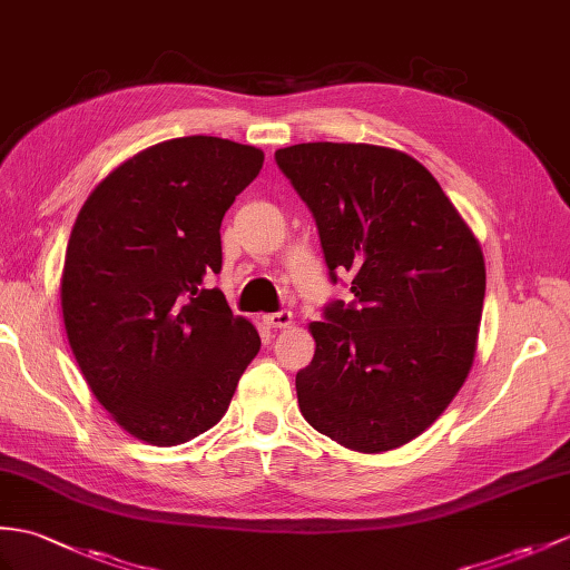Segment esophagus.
I'll return each mask as SVG.
<instances>
[{
	"label": "esophagus",
	"instance_id": "obj_1",
	"mask_svg": "<svg viewBox=\"0 0 570 570\" xmlns=\"http://www.w3.org/2000/svg\"><path fill=\"white\" fill-rule=\"evenodd\" d=\"M262 321H264V325H267V327L284 330V327H291V325H294V313H291V311L269 313V315H264Z\"/></svg>",
	"mask_w": 570,
	"mask_h": 570
}]
</instances>
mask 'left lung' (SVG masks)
Masks as SVG:
<instances>
[{
    "mask_svg": "<svg viewBox=\"0 0 570 570\" xmlns=\"http://www.w3.org/2000/svg\"><path fill=\"white\" fill-rule=\"evenodd\" d=\"M276 165L313 210L330 276L354 303L311 323L296 374L308 425L379 454L425 432L473 366L485 296L479 237L415 157L368 142H301Z\"/></svg>",
    "mask_w": 570,
    "mask_h": 570,
    "instance_id": "obj_1",
    "label": "left lung"
}]
</instances>
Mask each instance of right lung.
I'll use <instances>...</instances> for the list:
<instances>
[{
	"label": "right lung",
	"mask_w": 570,
	"mask_h": 570,
	"mask_svg": "<svg viewBox=\"0 0 570 570\" xmlns=\"http://www.w3.org/2000/svg\"><path fill=\"white\" fill-rule=\"evenodd\" d=\"M264 165L255 145L171 138L106 175L72 225L60 276L62 321L95 399L128 434L177 446L220 422L257 327L233 315L220 223Z\"/></svg>",
	"instance_id": "add662e5"
}]
</instances>
